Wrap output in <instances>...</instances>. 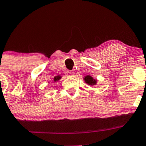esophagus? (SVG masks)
Masks as SVG:
<instances>
[{
  "label": "esophagus",
  "mask_w": 146,
  "mask_h": 146,
  "mask_svg": "<svg viewBox=\"0 0 146 146\" xmlns=\"http://www.w3.org/2000/svg\"><path fill=\"white\" fill-rule=\"evenodd\" d=\"M66 75L67 77H72V76H74V72H72V71H68V72L66 73Z\"/></svg>",
  "instance_id": "1"
}]
</instances>
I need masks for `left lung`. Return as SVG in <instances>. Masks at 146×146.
Segmentation results:
<instances>
[{"label":"left lung","instance_id":"obj_1","mask_svg":"<svg viewBox=\"0 0 146 146\" xmlns=\"http://www.w3.org/2000/svg\"><path fill=\"white\" fill-rule=\"evenodd\" d=\"M83 80L86 82V84L88 86H94L97 84V80L94 79V77H91V75H86L83 77Z\"/></svg>","mask_w":146,"mask_h":146}]
</instances>
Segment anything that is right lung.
<instances>
[{
    "label": "right lung",
    "mask_w": 146,
    "mask_h": 146,
    "mask_svg": "<svg viewBox=\"0 0 146 146\" xmlns=\"http://www.w3.org/2000/svg\"><path fill=\"white\" fill-rule=\"evenodd\" d=\"M61 76L60 75H58V76H55V77H54L53 78V82H58V81L59 80L61 79Z\"/></svg>",
    "instance_id": "1"
}]
</instances>
